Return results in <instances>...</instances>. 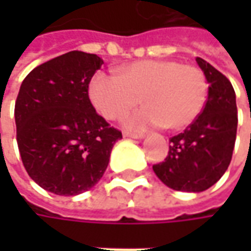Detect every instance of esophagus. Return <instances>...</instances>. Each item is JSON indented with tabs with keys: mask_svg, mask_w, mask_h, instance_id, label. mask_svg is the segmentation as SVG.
<instances>
[{
	"mask_svg": "<svg viewBox=\"0 0 251 251\" xmlns=\"http://www.w3.org/2000/svg\"><path fill=\"white\" fill-rule=\"evenodd\" d=\"M124 137H130V138H135V140H141L144 138V134H137V132H128V131H124L123 132Z\"/></svg>",
	"mask_w": 251,
	"mask_h": 251,
	"instance_id": "34e87169",
	"label": "esophagus"
}]
</instances>
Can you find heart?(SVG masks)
<instances>
[{
  "label": "heart",
  "instance_id": "1",
  "mask_svg": "<svg viewBox=\"0 0 251 251\" xmlns=\"http://www.w3.org/2000/svg\"><path fill=\"white\" fill-rule=\"evenodd\" d=\"M89 96L107 120H119L141 103L145 106L124 119L131 130L163 126L183 130L201 114L208 98L205 74L176 60H141L127 64L117 76L99 73L92 78Z\"/></svg>",
  "mask_w": 251,
  "mask_h": 251
}]
</instances>
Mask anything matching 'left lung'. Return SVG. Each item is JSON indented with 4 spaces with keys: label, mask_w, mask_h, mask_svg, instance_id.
<instances>
[{
    "label": "left lung",
    "mask_w": 251,
    "mask_h": 251,
    "mask_svg": "<svg viewBox=\"0 0 251 251\" xmlns=\"http://www.w3.org/2000/svg\"><path fill=\"white\" fill-rule=\"evenodd\" d=\"M196 61L209 83L207 103L184 132L169 140L166 159L152 166L168 187L188 193L204 191L224 176L237 130L236 95L230 81L205 60L197 57Z\"/></svg>",
    "instance_id": "obj_1"
}]
</instances>
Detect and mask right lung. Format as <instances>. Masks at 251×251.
<instances>
[{"label":"right lung","mask_w":251,"mask_h":251,"mask_svg":"<svg viewBox=\"0 0 251 251\" xmlns=\"http://www.w3.org/2000/svg\"><path fill=\"white\" fill-rule=\"evenodd\" d=\"M103 64L96 54L70 51L36 67L15 103L16 141L27 175L57 196L92 188L109 165L121 131L99 116L88 89Z\"/></svg>","instance_id":"add662e5"}]
</instances>
